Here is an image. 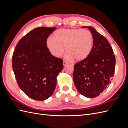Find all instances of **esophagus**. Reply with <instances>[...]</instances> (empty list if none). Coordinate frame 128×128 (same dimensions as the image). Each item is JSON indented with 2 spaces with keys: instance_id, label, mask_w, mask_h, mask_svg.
I'll return each mask as SVG.
<instances>
[{
  "instance_id": "esophagus-1",
  "label": "esophagus",
  "mask_w": 128,
  "mask_h": 128,
  "mask_svg": "<svg viewBox=\"0 0 128 128\" xmlns=\"http://www.w3.org/2000/svg\"><path fill=\"white\" fill-rule=\"evenodd\" d=\"M68 64V62H67L66 61H63V64H64V66H66L67 64Z\"/></svg>"
}]
</instances>
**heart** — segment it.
Wrapping results in <instances>:
<instances>
[{
  "label": "heart",
  "mask_w": 128,
  "mask_h": 128,
  "mask_svg": "<svg viewBox=\"0 0 128 128\" xmlns=\"http://www.w3.org/2000/svg\"><path fill=\"white\" fill-rule=\"evenodd\" d=\"M46 46L52 54L56 58L62 56L64 51L68 60L74 58L82 61L90 55L94 43V37L90 31L80 29H61L48 37Z\"/></svg>",
  "instance_id": "1"
}]
</instances>
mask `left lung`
<instances>
[{"label":"left lung","instance_id":"8db88e82","mask_svg":"<svg viewBox=\"0 0 128 128\" xmlns=\"http://www.w3.org/2000/svg\"><path fill=\"white\" fill-rule=\"evenodd\" d=\"M94 37L92 51L86 59L74 65L73 80L80 94L87 98L100 95L110 84L114 74L115 56L109 42L91 26Z\"/></svg>","mask_w":128,"mask_h":128}]
</instances>
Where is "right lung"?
<instances>
[{
    "instance_id": "add662e5",
    "label": "right lung",
    "mask_w": 128,
    "mask_h": 128,
    "mask_svg": "<svg viewBox=\"0 0 128 128\" xmlns=\"http://www.w3.org/2000/svg\"><path fill=\"white\" fill-rule=\"evenodd\" d=\"M56 28L38 27L18 42L12 56V67L18 86L29 97L43 101L51 96L56 77L62 70L63 60L50 53L46 40Z\"/></svg>"
}]
</instances>
